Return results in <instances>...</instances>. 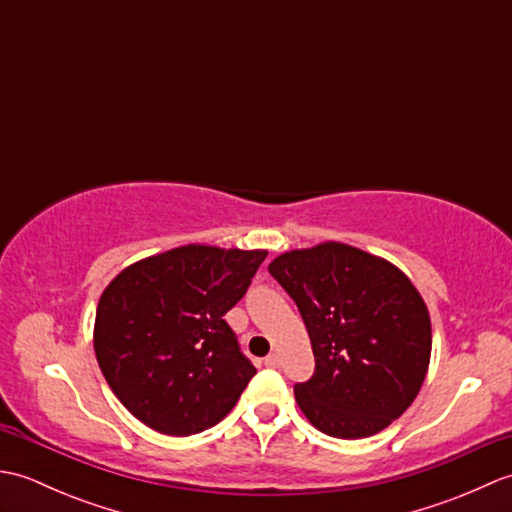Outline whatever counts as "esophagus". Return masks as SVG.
Here are the masks:
<instances>
[{
  "instance_id": "esophagus-1",
  "label": "esophagus",
  "mask_w": 512,
  "mask_h": 512,
  "mask_svg": "<svg viewBox=\"0 0 512 512\" xmlns=\"http://www.w3.org/2000/svg\"><path fill=\"white\" fill-rule=\"evenodd\" d=\"M264 365H266V367H279V365H281V356H279L277 352L268 354V356L264 358Z\"/></svg>"
}]
</instances>
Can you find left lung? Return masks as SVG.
Returning a JSON list of instances; mask_svg holds the SVG:
<instances>
[{
  "instance_id": "8db88e82",
  "label": "left lung",
  "mask_w": 512,
  "mask_h": 512,
  "mask_svg": "<svg viewBox=\"0 0 512 512\" xmlns=\"http://www.w3.org/2000/svg\"><path fill=\"white\" fill-rule=\"evenodd\" d=\"M268 270L308 328L317 369L295 398L312 427L361 440L400 418L431 361V317L411 279L343 242L286 250Z\"/></svg>"
}]
</instances>
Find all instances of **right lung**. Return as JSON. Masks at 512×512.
<instances>
[{
	"mask_svg": "<svg viewBox=\"0 0 512 512\" xmlns=\"http://www.w3.org/2000/svg\"><path fill=\"white\" fill-rule=\"evenodd\" d=\"M266 250L187 244L123 268L96 306L94 354L125 409L165 436L226 418L257 369L224 314Z\"/></svg>",
	"mask_w": 512,
	"mask_h": 512,
	"instance_id": "obj_1",
	"label": "right lung"
}]
</instances>
